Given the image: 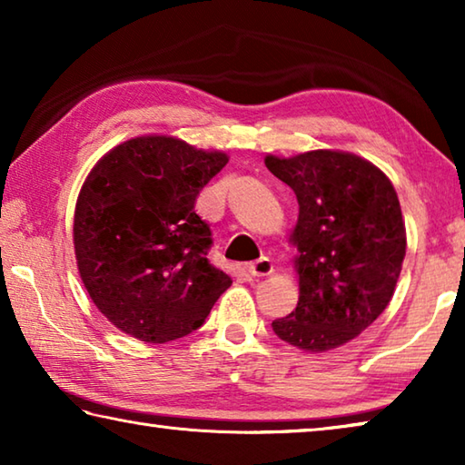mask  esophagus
Returning <instances> with one entry per match:
<instances>
[{
	"label": "esophagus",
	"instance_id": "34e87169",
	"mask_svg": "<svg viewBox=\"0 0 465 465\" xmlns=\"http://www.w3.org/2000/svg\"><path fill=\"white\" fill-rule=\"evenodd\" d=\"M248 271H250L252 277H269V274H272L274 266H272V262L269 261V258L262 256V258H258V261L250 262L248 264Z\"/></svg>",
	"mask_w": 465,
	"mask_h": 465
}]
</instances>
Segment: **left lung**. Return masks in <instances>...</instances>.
Returning <instances> with one entry per match:
<instances>
[{
    "mask_svg": "<svg viewBox=\"0 0 465 465\" xmlns=\"http://www.w3.org/2000/svg\"><path fill=\"white\" fill-rule=\"evenodd\" d=\"M264 163L299 203L289 235L299 302L272 330L299 351L338 349L371 326L396 291L406 256L396 188L375 163L338 149L269 153Z\"/></svg>",
    "mask_w": 465,
    "mask_h": 465,
    "instance_id": "8db88e82",
    "label": "left lung"
}]
</instances>
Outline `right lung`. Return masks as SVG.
<instances>
[{"mask_svg":"<svg viewBox=\"0 0 465 465\" xmlns=\"http://www.w3.org/2000/svg\"><path fill=\"white\" fill-rule=\"evenodd\" d=\"M230 155L172 135L123 141L77 194L74 248L94 305L121 332L162 344L209 316L230 274L209 262L211 230L196 196Z\"/></svg>","mask_w":465,"mask_h":465,"instance_id":"1","label":"right lung"}]
</instances>
